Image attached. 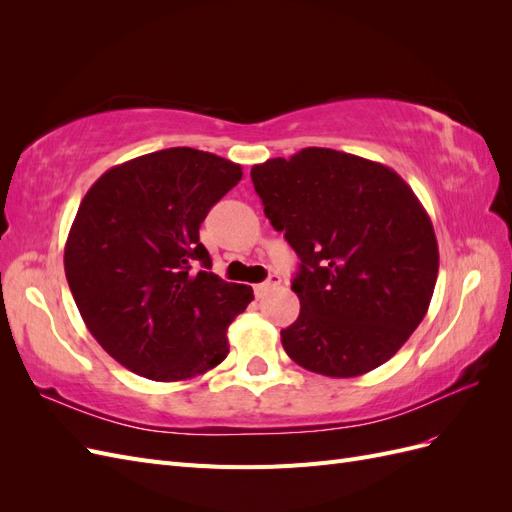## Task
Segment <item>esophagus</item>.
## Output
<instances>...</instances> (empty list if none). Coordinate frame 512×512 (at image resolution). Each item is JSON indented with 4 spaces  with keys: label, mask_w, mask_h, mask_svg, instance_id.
Masks as SVG:
<instances>
[{
    "label": "esophagus",
    "mask_w": 512,
    "mask_h": 512,
    "mask_svg": "<svg viewBox=\"0 0 512 512\" xmlns=\"http://www.w3.org/2000/svg\"><path fill=\"white\" fill-rule=\"evenodd\" d=\"M280 275H271L267 282H262V284H256L254 286V292H256V297H265V294L269 292V290H273V288H277L280 286Z\"/></svg>",
    "instance_id": "esophagus-1"
}]
</instances>
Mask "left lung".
Segmentation results:
<instances>
[{
    "mask_svg": "<svg viewBox=\"0 0 512 512\" xmlns=\"http://www.w3.org/2000/svg\"><path fill=\"white\" fill-rule=\"evenodd\" d=\"M254 190L301 265V314L282 331L294 363L331 378L380 367L427 314L438 241L410 185L389 166L307 147L252 168Z\"/></svg>",
    "mask_w": 512,
    "mask_h": 512,
    "instance_id": "8db88e82",
    "label": "left lung"
}]
</instances>
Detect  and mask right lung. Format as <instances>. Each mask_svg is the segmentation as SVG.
Segmentation results:
<instances>
[{
	"label": "right lung",
	"instance_id": "right-lung-1",
	"mask_svg": "<svg viewBox=\"0 0 512 512\" xmlns=\"http://www.w3.org/2000/svg\"><path fill=\"white\" fill-rule=\"evenodd\" d=\"M241 177L235 162L170 147L106 170L81 200L68 286L89 333L134 374L177 382L226 359L254 292L211 273L198 228Z\"/></svg>",
	"mask_w": 512,
	"mask_h": 512
}]
</instances>
